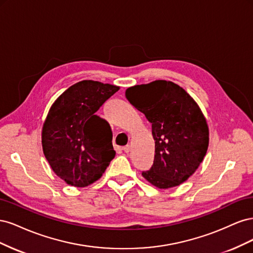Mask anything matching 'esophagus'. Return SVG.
<instances>
[{
	"label": "esophagus",
	"instance_id": "1",
	"mask_svg": "<svg viewBox=\"0 0 253 253\" xmlns=\"http://www.w3.org/2000/svg\"><path fill=\"white\" fill-rule=\"evenodd\" d=\"M122 149H124V151H125L126 153H128L129 151H131V145H129V144H126V147H124Z\"/></svg>",
	"mask_w": 253,
	"mask_h": 253
}]
</instances>
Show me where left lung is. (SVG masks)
I'll return each mask as SVG.
<instances>
[{
  "mask_svg": "<svg viewBox=\"0 0 253 253\" xmlns=\"http://www.w3.org/2000/svg\"><path fill=\"white\" fill-rule=\"evenodd\" d=\"M126 97L152 124L154 162L142 176L159 189L179 186L208 150L209 128L200 106L182 87L166 80L128 87Z\"/></svg>",
  "mask_w": 253,
  "mask_h": 253,
  "instance_id": "8db88e82",
  "label": "left lung"
}]
</instances>
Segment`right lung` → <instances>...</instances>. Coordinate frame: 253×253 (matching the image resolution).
<instances>
[{
    "mask_svg": "<svg viewBox=\"0 0 253 253\" xmlns=\"http://www.w3.org/2000/svg\"><path fill=\"white\" fill-rule=\"evenodd\" d=\"M119 86L83 80L51 105L42 128V147L52 171L67 185L86 187L101 177L116 152L109 122L96 115Z\"/></svg>",
    "mask_w": 253,
    "mask_h": 253,
    "instance_id": "obj_1",
    "label": "right lung"
}]
</instances>
